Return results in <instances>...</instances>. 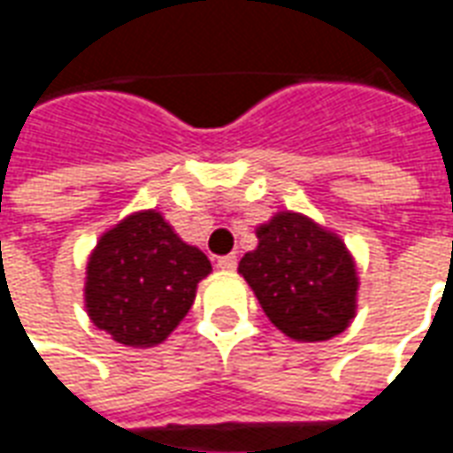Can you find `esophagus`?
I'll return each mask as SVG.
<instances>
[{
	"label": "esophagus",
	"mask_w": 453,
	"mask_h": 453,
	"mask_svg": "<svg viewBox=\"0 0 453 453\" xmlns=\"http://www.w3.org/2000/svg\"><path fill=\"white\" fill-rule=\"evenodd\" d=\"M235 266H237V257L235 255H226V257H220V259H218V269H220V272H233Z\"/></svg>",
	"instance_id": "1"
}]
</instances>
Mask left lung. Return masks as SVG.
<instances>
[{"mask_svg":"<svg viewBox=\"0 0 453 453\" xmlns=\"http://www.w3.org/2000/svg\"><path fill=\"white\" fill-rule=\"evenodd\" d=\"M257 240L237 272L272 325L296 342L344 333L359 294L357 262L344 240L296 211H279L257 226Z\"/></svg>","mask_w":453,"mask_h":453,"instance_id":"8db88e82","label":"left lung"}]
</instances>
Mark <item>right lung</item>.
<instances>
[{
	"label": "right lung",
	"mask_w": 453,
	"mask_h": 453,
	"mask_svg": "<svg viewBox=\"0 0 453 453\" xmlns=\"http://www.w3.org/2000/svg\"><path fill=\"white\" fill-rule=\"evenodd\" d=\"M213 272L208 257L174 233L165 216L135 211L96 240L87 259L84 308L123 347H157L174 333Z\"/></svg>",
	"instance_id": "right-lung-1"
}]
</instances>
